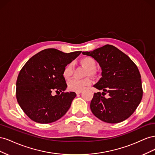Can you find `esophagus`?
<instances>
[{
  "mask_svg": "<svg viewBox=\"0 0 155 155\" xmlns=\"http://www.w3.org/2000/svg\"><path fill=\"white\" fill-rule=\"evenodd\" d=\"M82 92V91H78V92H76V94H81Z\"/></svg>",
  "mask_w": 155,
  "mask_h": 155,
  "instance_id": "esophagus-1",
  "label": "esophagus"
}]
</instances>
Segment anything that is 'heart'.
Instances as JSON below:
<instances>
[{"mask_svg":"<svg viewBox=\"0 0 155 155\" xmlns=\"http://www.w3.org/2000/svg\"><path fill=\"white\" fill-rule=\"evenodd\" d=\"M81 63L87 70L88 74H92V72L96 67V61L92 58L85 57L81 59ZM73 72V64L72 63L68 64L64 67L63 72V76L64 79H68L72 76ZM91 80L89 79H85L82 80H79L76 79H72L68 81V88L70 91L78 92L82 91L87 87L91 84Z\"/></svg>","mask_w":155,"mask_h":155,"instance_id":"heart-1","label":"heart"}]
</instances>
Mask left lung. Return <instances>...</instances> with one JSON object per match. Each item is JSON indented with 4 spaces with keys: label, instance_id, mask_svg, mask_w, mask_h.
Listing matches in <instances>:
<instances>
[{
    "label": "left lung",
    "instance_id": "obj_1",
    "mask_svg": "<svg viewBox=\"0 0 155 155\" xmlns=\"http://www.w3.org/2000/svg\"><path fill=\"white\" fill-rule=\"evenodd\" d=\"M82 54L91 56L101 68V78L94 87L104 92L94 94L90 105L94 115L109 124L127 119L137 109L143 95L137 65L129 56L110 45ZM106 93L109 98L104 97Z\"/></svg>",
    "mask_w": 155,
    "mask_h": 155
}]
</instances>
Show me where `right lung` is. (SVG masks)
Wrapping results in <instances>:
<instances>
[{
	"instance_id": "obj_1",
	"label": "right lung",
	"mask_w": 155,
	"mask_h": 155,
	"mask_svg": "<svg viewBox=\"0 0 155 155\" xmlns=\"http://www.w3.org/2000/svg\"><path fill=\"white\" fill-rule=\"evenodd\" d=\"M81 53L45 49L31 57L22 68L17 79L16 97L18 105L31 120L49 124L67 113L76 94L63 92L67 87L63 70ZM53 91L62 93L52 96Z\"/></svg>"
}]
</instances>
